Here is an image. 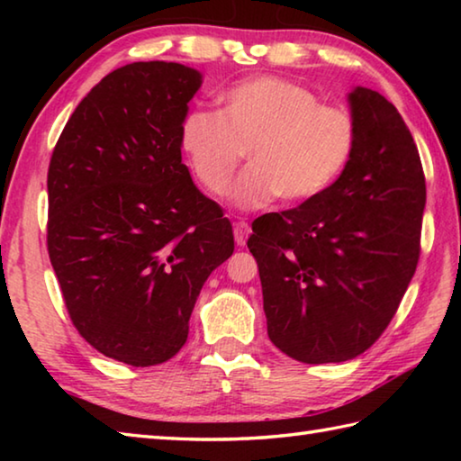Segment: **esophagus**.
<instances>
[{"instance_id":"34e87169","label":"esophagus","mask_w":461,"mask_h":461,"mask_svg":"<svg viewBox=\"0 0 461 461\" xmlns=\"http://www.w3.org/2000/svg\"><path fill=\"white\" fill-rule=\"evenodd\" d=\"M249 231L252 230H249V225L246 221H238L236 225H233V238H236L238 246H246Z\"/></svg>"}]
</instances>
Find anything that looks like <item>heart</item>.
I'll return each mask as SVG.
<instances>
[{
	"mask_svg": "<svg viewBox=\"0 0 461 461\" xmlns=\"http://www.w3.org/2000/svg\"><path fill=\"white\" fill-rule=\"evenodd\" d=\"M181 146L207 193L225 194L244 152L249 168L233 186L231 203L252 212L276 197L301 203L321 194L348 167L356 122L348 109L319 104L315 93L278 77L233 85L220 115L191 112Z\"/></svg>",
	"mask_w": 461,
	"mask_h": 461,
	"instance_id": "heart-1",
	"label": "heart"
}]
</instances>
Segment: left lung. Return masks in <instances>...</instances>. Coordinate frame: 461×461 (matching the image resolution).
<instances>
[{"instance_id": "1", "label": "left lung", "mask_w": 461, "mask_h": 461, "mask_svg": "<svg viewBox=\"0 0 461 461\" xmlns=\"http://www.w3.org/2000/svg\"><path fill=\"white\" fill-rule=\"evenodd\" d=\"M356 146L330 189L252 223L268 338L305 364L364 354L415 275L425 175L407 123L378 91L354 87Z\"/></svg>"}]
</instances>
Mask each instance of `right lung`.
Returning <instances> with one entry per match:
<instances>
[{
  "instance_id": "add662e5",
  "label": "right lung",
  "mask_w": 461,
  "mask_h": 461,
  "mask_svg": "<svg viewBox=\"0 0 461 461\" xmlns=\"http://www.w3.org/2000/svg\"><path fill=\"white\" fill-rule=\"evenodd\" d=\"M203 75L131 62L68 118L49 167V256L93 348L144 368L185 346L209 275L233 252L221 207L194 186L181 126Z\"/></svg>"
}]
</instances>
